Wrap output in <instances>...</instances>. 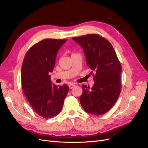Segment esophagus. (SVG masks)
<instances>
[{
    "label": "esophagus",
    "mask_w": 148,
    "mask_h": 148,
    "mask_svg": "<svg viewBox=\"0 0 148 148\" xmlns=\"http://www.w3.org/2000/svg\"><path fill=\"white\" fill-rule=\"evenodd\" d=\"M75 86V84H73V83H71L69 85V87L70 89H73Z\"/></svg>",
    "instance_id": "1"
}]
</instances>
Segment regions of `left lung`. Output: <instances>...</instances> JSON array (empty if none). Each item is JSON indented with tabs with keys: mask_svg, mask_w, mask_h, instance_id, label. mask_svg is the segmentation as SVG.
<instances>
[{
	"mask_svg": "<svg viewBox=\"0 0 148 148\" xmlns=\"http://www.w3.org/2000/svg\"><path fill=\"white\" fill-rule=\"evenodd\" d=\"M82 47L95 84L82 85L79 101L84 110L95 115L106 113L115 105L121 92L122 66L110 42L97 34L73 37Z\"/></svg>",
	"mask_w": 148,
	"mask_h": 148,
	"instance_id": "8db88e82",
	"label": "left lung"
}]
</instances>
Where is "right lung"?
<instances>
[{
  "instance_id": "obj_1",
  "label": "right lung",
  "mask_w": 148,
  "mask_h": 148,
  "mask_svg": "<svg viewBox=\"0 0 148 148\" xmlns=\"http://www.w3.org/2000/svg\"><path fill=\"white\" fill-rule=\"evenodd\" d=\"M67 40L44 39L27 51L21 67L23 92L33 110L43 118L60 113L69 90L68 86L51 84L50 75L57 53Z\"/></svg>"
}]
</instances>
